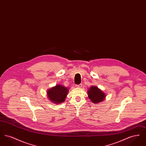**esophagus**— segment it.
Listing matches in <instances>:
<instances>
[{"instance_id":"obj_1","label":"esophagus","mask_w":146,"mask_h":146,"mask_svg":"<svg viewBox=\"0 0 146 146\" xmlns=\"http://www.w3.org/2000/svg\"><path fill=\"white\" fill-rule=\"evenodd\" d=\"M76 88H80L82 86V84H79V85H76Z\"/></svg>"}]
</instances>
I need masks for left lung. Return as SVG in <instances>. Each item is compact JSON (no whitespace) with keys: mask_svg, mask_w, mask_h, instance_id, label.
Listing matches in <instances>:
<instances>
[{"mask_svg":"<svg viewBox=\"0 0 146 146\" xmlns=\"http://www.w3.org/2000/svg\"><path fill=\"white\" fill-rule=\"evenodd\" d=\"M88 95L91 101L95 104H97L104 101L106 97L104 92L96 86H91L88 90Z\"/></svg>","mask_w":146,"mask_h":146,"instance_id":"obj_1","label":"left lung"}]
</instances>
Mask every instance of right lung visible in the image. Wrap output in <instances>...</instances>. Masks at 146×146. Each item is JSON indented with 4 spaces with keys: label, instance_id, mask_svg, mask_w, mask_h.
Wrapping results in <instances>:
<instances>
[{
    "label": "right lung",
    "instance_id": "obj_1",
    "mask_svg": "<svg viewBox=\"0 0 146 146\" xmlns=\"http://www.w3.org/2000/svg\"><path fill=\"white\" fill-rule=\"evenodd\" d=\"M69 89L61 84H57L47 91V96L50 102L54 104H61L64 102Z\"/></svg>",
    "mask_w": 146,
    "mask_h": 146
}]
</instances>
